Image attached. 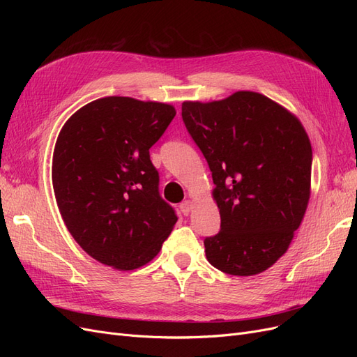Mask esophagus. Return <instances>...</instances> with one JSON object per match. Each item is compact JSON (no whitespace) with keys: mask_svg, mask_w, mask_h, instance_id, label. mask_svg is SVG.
I'll list each match as a JSON object with an SVG mask.
<instances>
[{"mask_svg":"<svg viewBox=\"0 0 357 357\" xmlns=\"http://www.w3.org/2000/svg\"><path fill=\"white\" fill-rule=\"evenodd\" d=\"M192 208H193V202L192 201H183L181 204H180V210H181V213L185 214V215H188L190 211H192Z\"/></svg>","mask_w":357,"mask_h":357,"instance_id":"34e87169","label":"esophagus"}]
</instances>
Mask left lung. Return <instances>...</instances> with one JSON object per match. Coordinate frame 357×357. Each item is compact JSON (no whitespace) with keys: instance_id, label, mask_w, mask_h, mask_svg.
<instances>
[{"instance_id":"left-lung-1","label":"left lung","mask_w":357,"mask_h":357,"mask_svg":"<svg viewBox=\"0 0 357 357\" xmlns=\"http://www.w3.org/2000/svg\"><path fill=\"white\" fill-rule=\"evenodd\" d=\"M181 116L208 162L220 211V232L204 240L205 256L226 274L264 273L287 252L310 201L312 150L304 126L252 91L185 101Z\"/></svg>"}]
</instances>
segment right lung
<instances>
[{"label": "right lung", "instance_id": "obj_1", "mask_svg": "<svg viewBox=\"0 0 357 357\" xmlns=\"http://www.w3.org/2000/svg\"><path fill=\"white\" fill-rule=\"evenodd\" d=\"M174 116L171 104L105 96L58 135L52 183L62 220L86 253L119 271L152 261L177 222L149 155Z\"/></svg>", "mask_w": 357, "mask_h": 357}]
</instances>
